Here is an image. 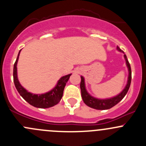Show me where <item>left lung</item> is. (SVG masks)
Segmentation results:
<instances>
[{
	"instance_id": "8db88e82",
	"label": "left lung",
	"mask_w": 146,
	"mask_h": 146,
	"mask_svg": "<svg viewBox=\"0 0 146 146\" xmlns=\"http://www.w3.org/2000/svg\"><path fill=\"white\" fill-rule=\"evenodd\" d=\"M117 49L119 51L123 52L122 50L119 46H117ZM124 58L126 59V63L127 65V67L129 68V78H128V82L127 85L125 87L123 90L116 97H114L110 99H106V100H100L97 99V98H93L90 94L87 92L86 89H85V80H84V78L81 76V82H80V90H81V95L82 100L84 103L88 107H91V108L95 109V110H109V109L111 108L114 106L118 103L123 99L125 97V95L127 93L128 90L130 87L131 82V66L129 64V61H128L126 56L124 54Z\"/></svg>"
}]
</instances>
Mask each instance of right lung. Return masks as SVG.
<instances>
[{
  "instance_id": "1",
  "label": "right lung",
  "mask_w": 146,
  "mask_h": 146,
  "mask_svg": "<svg viewBox=\"0 0 146 146\" xmlns=\"http://www.w3.org/2000/svg\"><path fill=\"white\" fill-rule=\"evenodd\" d=\"M20 51L21 50H20V51H19L18 56H17L15 63L14 64V67H13V81H14L15 86L16 89L18 91L20 95L29 104L35 107H37V108H48V107H51L58 104L62 98L64 88L71 74L67 75V76L61 78L58 81L56 86L46 93L42 94V95H35V94L30 93V92H27L20 85L18 78H17V64Z\"/></svg>"
}]
</instances>
